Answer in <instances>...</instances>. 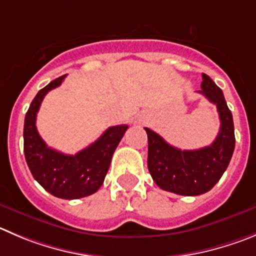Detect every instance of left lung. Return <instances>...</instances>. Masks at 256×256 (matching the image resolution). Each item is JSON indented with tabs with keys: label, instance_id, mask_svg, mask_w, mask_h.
<instances>
[{
	"label": "left lung",
	"instance_id": "1",
	"mask_svg": "<svg viewBox=\"0 0 256 256\" xmlns=\"http://www.w3.org/2000/svg\"><path fill=\"white\" fill-rule=\"evenodd\" d=\"M202 90L218 111L220 131L210 146L180 150L166 142L159 134L145 128L148 134V169L158 187L180 196H200L214 188L228 169L235 149L232 114L216 83L202 73Z\"/></svg>",
	"mask_w": 256,
	"mask_h": 256
}]
</instances>
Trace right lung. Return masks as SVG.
Listing matches in <instances>:
<instances>
[{"label":"right lung","instance_id":"obj_1","mask_svg":"<svg viewBox=\"0 0 256 256\" xmlns=\"http://www.w3.org/2000/svg\"><path fill=\"white\" fill-rule=\"evenodd\" d=\"M66 76L40 90L31 102L24 124V152L31 174L50 194L78 200L100 190L108 172L112 155L128 130V125L111 126L93 144L76 155L46 146L36 128V114L45 94L59 87Z\"/></svg>","mask_w":256,"mask_h":256}]
</instances>
